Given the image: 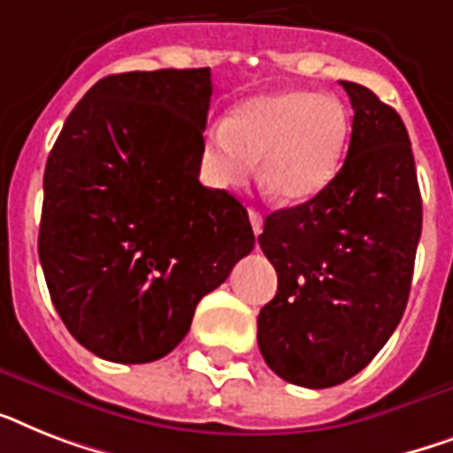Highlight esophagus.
<instances>
[{"mask_svg":"<svg viewBox=\"0 0 453 453\" xmlns=\"http://www.w3.org/2000/svg\"><path fill=\"white\" fill-rule=\"evenodd\" d=\"M249 220H251L253 233L256 234L263 233V216H260V211H256V209H249Z\"/></svg>","mask_w":453,"mask_h":453,"instance_id":"esophagus-1","label":"esophagus"}]
</instances>
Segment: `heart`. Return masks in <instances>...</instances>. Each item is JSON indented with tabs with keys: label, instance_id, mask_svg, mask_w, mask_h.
Instances as JSON below:
<instances>
[{
	"label": "heart",
	"instance_id": "obj_1",
	"mask_svg": "<svg viewBox=\"0 0 453 453\" xmlns=\"http://www.w3.org/2000/svg\"><path fill=\"white\" fill-rule=\"evenodd\" d=\"M351 134V116L334 95L272 90L244 99L226 123L202 142V172L214 188L249 181L253 163L265 195L277 204H303L340 174Z\"/></svg>",
	"mask_w": 453,
	"mask_h": 453
}]
</instances>
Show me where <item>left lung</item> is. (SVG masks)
Returning a JSON list of instances; mask_svg holds the SVG:
<instances>
[{
	"mask_svg": "<svg viewBox=\"0 0 453 453\" xmlns=\"http://www.w3.org/2000/svg\"><path fill=\"white\" fill-rule=\"evenodd\" d=\"M340 83L354 109L340 174L310 202L267 216L258 237L279 279L258 314L260 354L304 388L351 380L398 328L424 216L398 111L365 86Z\"/></svg>",
	"mask_w": 453,
	"mask_h": 453,
	"instance_id": "1",
	"label": "left lung"
}]
</instances>
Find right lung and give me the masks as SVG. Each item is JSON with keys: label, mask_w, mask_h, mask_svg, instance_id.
<instances>
[{"label": "right lung", "mask_w": 453, "mask_h": 453, "mask_svg": "<svg viewBox=\"0 0 453 453\" xmlns=\"http://www.w3.org/2000/svg\"><path fill=\"white\" fill-rule=\"evenodd\" d=\"M209 102V67L113 73L48 156L39 260L62 323L99 358L167 356L253 251L242 202L197 179Z\"/></svg>", "instance_id": "add662e5"}]
</instances>
